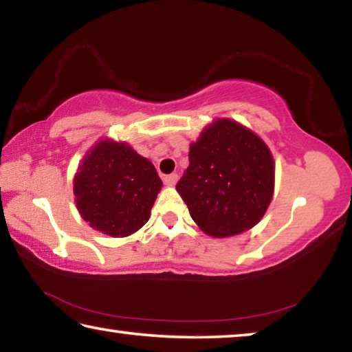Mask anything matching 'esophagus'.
<instances>
[{
	"mask_svg": "<svg viewBox=\"0 0 352 352\" xmlns=\"http://www.w3.org/2000/svg\"><path fill=\"white\" fill-rule=\"evenodd\" d=\"M177 180H178V175L177 174L164 175V178H163V182H164L166 186H174V184L177 183Z\"/></svg>",
	"mask_w": 352,
	"mask_h": 352,
	"instance_id": "esophagus-1",
	"label": "esophagus"
}]
</instances>
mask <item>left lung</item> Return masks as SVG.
Masks as SVG:
<instances>
[{"label":"left lung","mask_w":352,"mask_h":352,"mask_svg":"<svg viewBox=\"0 0 352 352\" xmlns=\"http://www.w3.org/2000/svg\"><path fill=\"white\" fill-rule=\"evenodd\" d=\"M273 183L269 147L237 122L217 119L190 144L189 166L175 188L206 234L226 237L259 222Z\"/></svg>","instance_id":"1"}]
</instances>
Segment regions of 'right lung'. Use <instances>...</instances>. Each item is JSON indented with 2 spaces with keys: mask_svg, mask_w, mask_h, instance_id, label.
Wrapping results in <instances>:
<instances>
[{
  "mask_svg": "<svg viewBox=\"0 0 352 352\" xmlns=\"http://www.w3.org/2000/svg\"><path fill=\"white\" fill-rule=\"evenodd\" d=\"M163 182L148 160L126 142L100 141L74 177L77 210L93 228L129 236L151 217Z\"/></svg>",
  "mask_w": 352,
  "mask_h": 352,
  "instance_id": "1",
  "label": "right lung"
}]
</instances>
